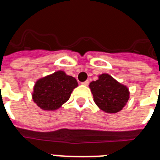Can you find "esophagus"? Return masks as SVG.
<instances>
[{"mask_svg": "<svg viewBox=\"0 0 160 160\" xmlns=\"http://www.w3.org/2000/svg\"><path fill=\"white\" fill-rule=\"evenodd\" d=\"M82 84L84 85V86H88L89 81H86V82H82Z\"/></svg>", "mask_w": 160, "mask_h": 160, "instance_id": "1", "label": "esophagus"}]
</instances>
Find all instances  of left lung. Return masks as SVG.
Masks as SVG:
<instances>
[{"label": "left lung", "mask_w": 160, "mask_h": 160, "mask_svg": "<svg viewBox=\"0 0 160 160\" xmlns=\"http://www.w3.org/2000/svg\"><path fill=\"white\" fill-rule=\"evenodd\" d=\"M90 88L96 105L107 113L118 112L129 99L128 87L107 73H102L98 80L91 82Z\"/></svg>", "instance_id": "obj_1"}]
</instances>
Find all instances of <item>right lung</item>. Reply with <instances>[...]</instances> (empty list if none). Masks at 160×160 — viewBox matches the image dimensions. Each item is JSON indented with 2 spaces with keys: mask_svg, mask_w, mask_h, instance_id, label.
Returning <instances> with one entry per match:
<instances>
[{
  "mask_svg": "<svg viewBox=\"0 0 160 160\" xmlns=\"http://www.w3.org/2000/svg\"><path fill=\"white\" fill-rule=\"evenodd\" d=\"M77 87L78 82L74 78L59 70L37 81L32 100L42 110L55 111L69 100Z\"/></svg>",
  "mask_w": 160,
  "mask_h": 160,
  "instance_id": "add662e5",
  "label": "right lung"
}]
</instances>
